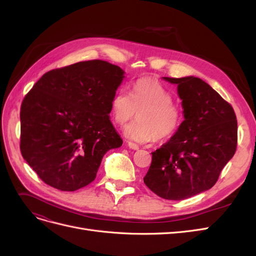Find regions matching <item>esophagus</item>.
Instances as JSON below:
<instances>
[{
    "label": "esophagus",
    "instance_id": "obj_1",
    "mask_svg": "<svg viewBox=\"0 0 256 256\" xmlns=\"http://www.w3.org/2000/svg\"><path fill=\"white\" fill-rule=\"evenodd\" d=\"M127 146L129 147V148H131V150H138V146L136 144H134V143H131V142H128Z\"/></svg>",
    "mask_w": 256,
    "mask_h": 256
}]
</instances>
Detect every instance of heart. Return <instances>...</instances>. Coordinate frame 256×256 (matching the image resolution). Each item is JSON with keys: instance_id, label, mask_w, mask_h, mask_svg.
<instances>
[{"instance_id": "obj_1", "label": "heart", "mask_w": 256, "mask_h": 256, "mask_svg": "<svg viewBox=\"0 0 256 256\" xmlns=\"http://www.w3.org/2000/svg\"><path fill=\"white\" fill-rule=\"evenodd\" d=\"M138 113V120L125 129L129 140L145 143L166 141L180 129L182 114L173 104L170 90L160 82L141 78L132 85L131 94L124 88L115 92L111 102V115L118 125H124Z\"/></svg>"}]
</instances>
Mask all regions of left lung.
I'll return each mask as SVG.
<instances>
[{
  "mask_svg": "<svg viewBox=\"0 0 256 256\" xmlns=\"http://www.w3.org/2000/svg\"><path fill=\"white\" fill-rule=\"evenodd\" d=\"M177 85L184 120L171 140L152 152L145 184L162 198L180 200L210 189L237 148L233 106L196 76L168 78Z\"/></svg>",
  "mask_w": 256,
  "mask_h": 256,
  "instance_id": "1",
  "label": "left lung"
}]
</instances>
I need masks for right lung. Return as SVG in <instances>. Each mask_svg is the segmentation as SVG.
Returning a JSON list of instances; mask_svg holds the SVG:
<instances>
[{
    "label": "right lung",
    "mask_w": 256,
    "mask_h": 256,
    "mask_svg": "<svg viewBox=\"0 0 256 256\" xmlns=\"http://www.w3.org/2000/svg\"><path fill=\"white\" fill-rule=\"evenodd\" d=\"M124 74L102 60L79 62L46 72L26 95L20 150L44 182L81 189L96 178L104 154L122 146L109 114Z\"/></svg>",
    "instance_id": "obj_1"
}]
</instances>
